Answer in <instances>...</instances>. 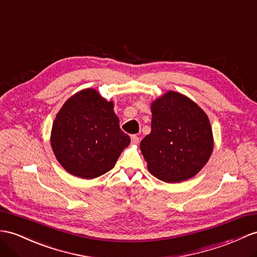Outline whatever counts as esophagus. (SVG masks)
Masks as SVG:
<instances>
[{"label":"esophagus","mask_w":257,"mask_h":257,"mask_svg":"<svg viewBox=\"0 0 257 257\" xmlns=\"http://www.w3.org/2000/svg\"><path fill=\"white\" fill-rule=\"evenodd\" d=\"M131 142H133L134 144H138V143H139V137L136 136V135L131 136Z\"/></svg>","instance_id":"34e87169"}]
</instances>
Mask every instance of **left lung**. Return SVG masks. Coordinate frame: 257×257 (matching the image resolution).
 I'll return each instance as SVG.
<instances>
[{"instance_id": "left-lung-1", "label": "left lung", "mask_w": 257, "mask_h": 257, "mask_svg": "<svg viewBox=\"0 0 257 257\" xmlns=\"http://www.w3.org/2000/svg\"><path fill=\"white\" fill-rule=\"evenodd\" d=\"M151 134L140 143L149 172L165 182L192 178L213 152L209 119L199 105L175 91L151 104Z\"/></svg>"}]
</instances>
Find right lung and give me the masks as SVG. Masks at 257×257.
Listing matches in <instances>:
<instances>
[{
	"mask_svg": "<svg viewBox=\"0 0 257 257\" xmlns=\"http://www.w3.org/2000/svg\"><path fill=\"white\" fill-rule=\"evenodd\" d=\"M130 137L119 128L114 103L94 89L69 97L51 131V147L65 170L83 179L100 177L115 166Z\"/></svg>",
	"mask_w": 257,
	"mask_h": 257,
	"instance_id": "1",
	"label": "right lung"
}]
</instances>
